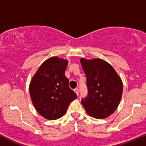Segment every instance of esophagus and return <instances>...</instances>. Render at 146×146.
Segmentation results:
<instances>
[{"mask_svg": "<svg viewBox=\"0 0 146 146\" xmlns=\"http://www.w3.org/2000/svg\"><path fill=\"white\" fill-rule=\"evenodd\" d=\"M74 92L76 93V95H77V96H79V89H78L77 88H74Z\"/></svg>", "mask_w": 146, "mask_h": 146, "instance_id": "1", "label": "esophagus"}]
</instances>
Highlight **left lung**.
I'll list each match as a JSON object with an SVG mask.
<instances>
[{
  "mask_svg": "<svg viewBox=\"0 0 146 146\" xmlns=\"http://www.w3.org/2000/svg\"><path fill=\"white\" fill-rule=\"evenodd\" d=\"M86 76L88 95L82 104L90 116L105 119L112 115L121 101L123 84L110 64L104 60L81 58Z\"/></svg>",
  "mask_w": 146,
  "mask_h": 146,
  "instance_id": "8db88e82",
  "label": "left lung"
}]
</instances>
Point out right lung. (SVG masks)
Returning <instances> with one entry per match:
<instances>
[{
  "label": "right lung",
  "instance_id": "1",
  "mask_svg": "<svg viewBox=\"0 0 146 146\" xmlns=\"http://www.w3.org/2000/svg\"><path fill=\"white\" fill-rule=\"evenodd\" d=\"M67 64V60L50 57L42 63L30 82L33 105L38 114L47 119L62 117L70 103L77 98L65 76Z\"/></svg>",
  "mask_w": 146,
  "mask_h": 146
}]
</instances>
